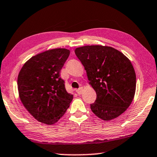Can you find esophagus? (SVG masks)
I'll return each mask as SVG.
<instances>
[{
	"mask_svg": "<svg viewBox=\"0 0 157 157\" xmlns=\"http://www.w3.org/2000/svg\"><path fill=\"white\" fill-rule=\"evenodd\" d=\"M76 91H77V93H78V95H81L82 93V87H80V88L78 89Z\"/></svg>",
	"mask_w": 157,
	"mask_h": 157,
	"instance_id": "1",
	"label": "esophagus"
}]
</instances>
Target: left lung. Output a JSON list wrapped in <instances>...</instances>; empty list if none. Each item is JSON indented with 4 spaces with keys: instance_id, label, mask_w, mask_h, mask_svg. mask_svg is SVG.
Segmentation results:
<instances>
[{
    "instance_id": "obj_1",
    "label": "left lung",
    "mask_w": 157,
    "mask_h": 157,
    "mask_svg": "<svg viewBox=\"0 0 157 157\" xmlns=\"http://www.w3.org/2000/svg\"><path fill=\"white\" fill-rule=\"evenodd\" d=\"M75 53L96 92L91 104L95 115L108 121L124 113L136 91V73L130 60L119 50L100 45L77 48Z\"/></svg>"
}]
</instances>
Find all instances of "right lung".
Segmentation results:
<instances>
[{
    "label": "right lung",
    "instance_id": "1",
    "mask_svg": "<svg viewBox=\"0 0 157 157\" xmlns=\"http://www.w3.org/2000/svg\"><path fill=\"white\" fill-rule=\"evenodd\" d=\"M70 54L66 48L46 50L32 57L18 75V95L36 121L51 125L67 110L73 95L66 91L60 71Z\"/></svg>",
    "mask_w": 157,
    "mask_h": 157
}]
</instances>
